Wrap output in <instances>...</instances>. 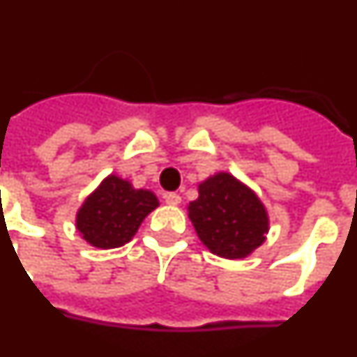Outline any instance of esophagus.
<instances>
[{
    "instance_id": "1",
    "label": "esophagus",
    "mask_w": 357,
    "mask_h": 357,
    "mask_svg": "<svg viewBox=\"0 0 357 357\" xmlns=\"http://www.w3.org/2000/svg\"><path fill=\"white\" fill-rule=\"evenodd\" d=\"M165 202H167V205H179L181 203V196L176 192H167L165 194Z\"/></svg>"
}]
</instances>
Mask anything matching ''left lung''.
Segmentation results:
<instances>
[{
    "label": "left lung",
    "instance_id": "obj_1",
    "mask_svg": "<svg viewBox=\"0 0 357 357\" xmlns=\"http://www.w3.org/2000/svg\"><path fill=\"white\" fill-rule=\"evenodd\" d=\"M194 229L208 250L227 259L250 254L265 241L268 220L256 194L227 172L199 185L188 206Z\"/></svg>",
    "mask_w": 357,
    "mask_h": 357
}]
</instances>
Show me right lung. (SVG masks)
Instances as JSON below:
<instances>
[{"label": "right lung", "instance_id": "add662e5", "mask_svg": "<svg viewBox=\"0 0 357 357\" xmlns=\"http://www.w3.org/2000/svg\"><path fill=\"white\" fill-rule=\"evenodd\" d=\"M158 206L149 190H136L128 181L109 176L77 212L76 227L83 239L98 248L128 243L146 214Z\"/></svg>", "mask_w": 357, "mask_h": 357}]
</instances>
